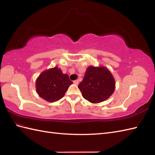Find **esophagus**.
I'll list each match as a JSON object with an SVG mask.
<instances>
[{"instance_id": "esophagus-1", "label": "esophagus", "mask_w": 155, "mask_h": 155, "mask_svg": "<svg viewBox=\"0 0 155 155\" xmlns=\"http://www.w3.org/2000/svg\"><path fill=\"white\" fill-rule=\"evenodd\" d=\"M73 83L75 84V85H78V83H79V81H78V80H75V81H73Z\"/></svg>"}]
</instances>
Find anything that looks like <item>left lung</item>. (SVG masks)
<instances>
[{"instance_id": "obj_1", "label": "left lung", "mask_w": 155, "mask_h": 155, "mask_svg": "<svg viewBox=\"0 0 155 155\" xmlns=\"http://www.w3.org/2000/svg\"><path fill=\"white\" fill-rule=\"evenodd\" d=\"M78 88L85 100L97 104L112 95L115 88V81L107 68L89 67Z\"/></svg>"}]
</instances>
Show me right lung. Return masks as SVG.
<instances>
[{"label": "right lung", "instance_id": "1", "mask_svg": "<svg viewBox=\"0 0 155 155\" xmlns=\"http://www.w3.org/2000/svg\"><path fill=\"white\" fill-rule=\"evenodd\" d=\"M73 83L68 74H63L61 69L54 67L42 72L36 81L37 94L49 102L61 99Z\"/></svg>", "mask_w": 155, "mask_h": 155}]
</instances>
